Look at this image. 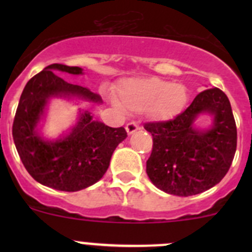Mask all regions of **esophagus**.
<instances>
[{
	"mask_svg": "<svg viewBox=\"0 0 252 252\" xmlns=\"http://www.w3.org/2000/svg\"><path fill=\"white\" fill-rule=\"evenodd\" d=\"M126 133H128V135H131V134H134L135 131L139 130L138 124L128 123V124H126Z\"/></svg>",
	"mask_w": 252,
	"mask_h": 252,
	"instance_id": "1",
	"label": "esophagus"
}]
</instances>
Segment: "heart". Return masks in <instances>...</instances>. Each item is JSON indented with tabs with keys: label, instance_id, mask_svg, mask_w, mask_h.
Wrapping results in <instances>:
<instances>
[{
	"label": "heart",
	"instance_id": "1",
	"mask_svg": "<svg viewBox=\"0 0 252 252\" xmlns=\"http://www.w3.org/2000/svg\"><path fill=\"white\" fill-rule=\"evenodd\" d=\"M119 102L116 106L129 112L146 111L155 121H171L182 113L189 100V94L183 84L164 79L149 77L122 81L118 86Z\"/></svg>",
	"mask_w": 252,
	"mask_h": 252
}]
</instances>
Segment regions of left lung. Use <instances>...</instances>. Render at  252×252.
Wrapping results in <instances>:
<instances>
[{
  "label": "left lung",
  "instance_id": "obj_1",
  "mask_svg": "<svg viewBox=\"0 0 252 252\" xmlns=\"http://www.w3.org/2000/svg\"><path fill=\"white\" fill-rule=\"evenodd\" d=\"M200 115L211 124L199 127ZM154 147L146 162L150 180L162 191L191 196L215 187L232 164L236 150V126L227 95L217 88L200 93L173 121L149 123Z\"/></svg>",
  "mask_w": 252,
  "mask_h": 252
}]
</instances>
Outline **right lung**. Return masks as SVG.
Instances as JSON below:
<instances>
[{
	"mask_svg": "<svg viewBox=\"0 0 252 252\" xmlns=\"http://www.w3.org/2000/svg\"><path fill=\"white\" fill-rule=\"evenodd\" d=\"M56 72L84 74L80 67L55 63L30 79L20 96L12 133L23 164L37 183L61 191H79L103 177L114 150L128 135L123 126L111 128L79 108L72 126L57 138H46L42 126L52 100L102 103L97 94L68 83Z\"/></svg>",
	"mask_w": 252,
	"mask_h": 252,
	"instance_id": "obj_1",
	"label": "right lung"
}]
</instances>
